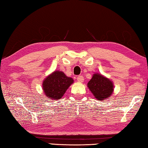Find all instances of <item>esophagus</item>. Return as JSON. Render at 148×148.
<instances>
[{
	"mask_svg": "<svg viewBox=\"0 0 148 148\" xmlns=\"http://www.w3.org/2000/svg\"><path fill=\"white\" fill-rule=\"evenodd\" d=\"M77 80H78V82H82L83 81H84V77L82 76H78L77 77Z\"/></svg>",
	"mask_w": 148,
	"mask_h": 148,
	"instance_id": "obj_1",
	"label": "esophagus"
}]
</instances>
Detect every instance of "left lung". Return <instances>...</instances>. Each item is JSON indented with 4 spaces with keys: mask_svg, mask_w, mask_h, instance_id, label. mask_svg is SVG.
I'll list each match as a JSON object with an SVG mask.
<instances>
[{
    "mask_svg": "<svg viewBox=\"0 0 148 148\" xmlns=\"http://www.w3.org/2000/svg\"><path fill=\"white\" fill-rule=\"evenodd\" d=\"M88 87L98 101H105L106 98L111 97L113 91L111 81L99 74L93 75L88 83Z\"/></svg>",
    "mask_w": 148,
    "mask_h": 148,
    "instance_id": "1",
    "label": "left lung"
}]
</instances>
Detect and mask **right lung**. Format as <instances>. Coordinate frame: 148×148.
<instances>
[{
  "label": "right lung",
  "mask_w": 148,
  "mask_h": 148,
  "mask_svg": "<svg viewBox=\"0 0 148 148\" xmlns=\"http://www.w3.org/2000/svg\"><path fill=\"white\" fill-rule=\"evenodd\" d=\"M74 80L66 76L62 72L56 71L45 78L43 82V89L48 99H61Z\"/></svg>",
  "instance_id": "add662e5"
}]
</instances>
